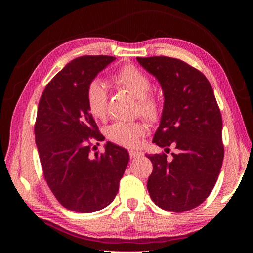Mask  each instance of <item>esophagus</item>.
Here are the masks:
<instances>
[{"instance_id": "obj_1", "label": "esophagus", "mask_w": 253, "mask_h": 253, "mask_svg": "<svg viewBox=\"0 0 253 253\" xmlns=\"http://www.w3.org/2000/svg\"><path fill=\"white\" fill-rule=\"evenodd\" d=\"M129 153H130V158L131 159L139 158V157H141V155H143V153H141V152H138V151H134V150H131Z\"/></svg>"}]
</instances>
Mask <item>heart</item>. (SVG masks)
<instances>
[{
  "label": "heart",
  "mask_w": 253,
  "mask_h": 253,
  "mask_svg": "<svg viewBox=\"0 0 253 253\" xmlns=\"http://www.w3.org/2000/svg\"><path fill=\"white\" fill-rule=\"evenodd\" d=\"M113 81L138 99V112L145 119L151 122L157 121L160 107L157 100L148 94L151 91V81L146 74L133 65H126L113 76ZM107 102L108 93L106 86L99 81L92 82L86 92V103L92 116L100 120L105 119ZM145 132L146 126L143 122H116L108 127L107 137L121 146L134 147Z\"/></svg>",
  "instance_id": "heart-1"
}]
</instances>
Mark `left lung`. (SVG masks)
Returning <instances> with one entry per match:
<instances>
[{
	"label": "left lung",
	"mask_w": 253,
	"mask_h": 253,
	"mask_svg": "<svg viewBox=\"0 0 253 253\" xmlns=\"http://www.w3.org/2000/svg\"><path fill=\"white\" fill-rule=\"evenodd\" d=\"M138 63L160 83L164 109L153 143L167 155L146 154L153 164L147 190L155 205L185 212L210 196L223 161L222 117L210 82L202 72L177 58L137 57Z\"/></svg>",
	"instance_id": "8db88e82"
}]
</instances>
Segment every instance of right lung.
Returning a JSON list of instances; mask_svg holds the SVG:
<instances>
[{
  "label": "right lung",
  "instance_id": "add662e5",
  "mask_svg": "<svg viewBox=\"0 0 253 253\" xmlns=\"http://www.w3.org/2000/svg\"><path fill=\"white\" fill-rule=\"evenodd\" d=\"M116 58L82 56L68 63L44 88L34 133L44 179L58 203L78 213L105 209L119 191L130 160L126 148L107 141L105 153L89 155L88 138L103 140L86 103L99 72Z\"/></svg>",
  "mask_w": 253,
  "mask_h": 253
}]
</instances>
